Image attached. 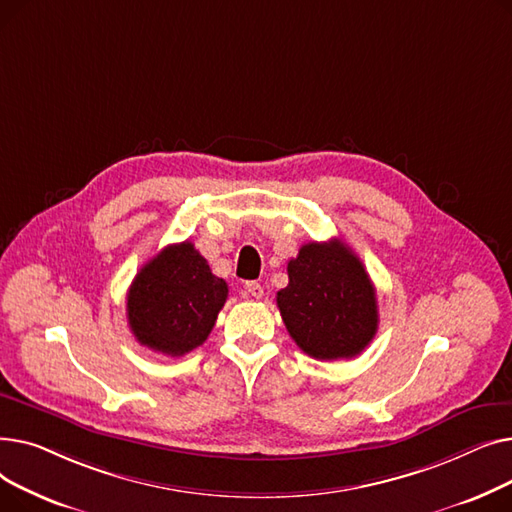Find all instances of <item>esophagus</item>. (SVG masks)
<instances>
[{
	"mask_svg": "<svg viewBox=\"0 0 512 512\" xmlns=\"http://www.w3.org/2000/svg\"><path fill=\"white\" fill-rule=\"evenodd\" d=\"M245 297L261 299L263 297V286L259 282H247L245 284Z\"/></svg>",
	"mask_w": 512,
	"mask_h": 512,
	"instance_id": "34e87169",
	"label": "esophagus"
}]
</instances>
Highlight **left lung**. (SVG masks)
Wrapping results in <instances>:
<instances>
[{
	"label": "left lung",
	"instance_id": "1",
	"mask_svg": "<svg viewBox=\"0 0 512 512\" xmlns=\"http://www.w3.org/2000/svg\"><path fill=\"white\" fill-rule=\"evenodd\" d=\"M276 301L292 340L319 361L353 359L378 332L375 288L342 240L303 245Z\"/></svg>",
	"mask_w": 512,
	"mask_h": 512
}]
</instances>
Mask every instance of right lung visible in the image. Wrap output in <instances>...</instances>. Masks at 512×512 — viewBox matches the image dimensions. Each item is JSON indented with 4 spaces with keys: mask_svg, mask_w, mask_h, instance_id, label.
Returning <instances> with one entry per match:
<instances>
[{
    "mask_svg": "<svg viewBox=\"0 0 512 512\" xmlns=\"http://www.w3.org/2000/svg\"><path fill=\"white\" fill-rule=\"evenodd\" d=\"M228 299V284L213 276L193 242L170 245L132 280L126 313L139 344L182 357L201 346Z\"/></svg>",
    "mask_w": 512,
    "mask_h": 512,
    "instance_id": "add662e5",
    "label": "right lung"
}]
</instances>
